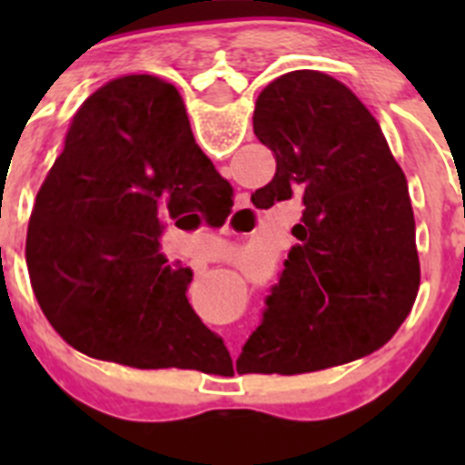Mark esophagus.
<instances>
[{"label": "esophagus", "instance_id": "34e87169", "mask_svg": "<svg viewBox=\"0 0 465 465\" xmlns=\"http://www.w3.org/2000/svg\"><path fill=\"white\" fill-rule=\"evenodd\" d=\"M246 203H249V197H246V195L237 197V204H240V207H246ZM225 232H228V230H225Z\"/></svg>", "mask_w": 465, "mask_h": 465}]
</instances>
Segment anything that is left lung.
I'll list each match as a JSON object with an SVG mask.
<instances>
[{
  "mask_svg": "<svg viewBox=\"0 0 465 465\" xmlns=\"http://www.w3.org/2000/svg\"><path fill=\"white\" fill-rule=\"evenodd\" d=\"M253 133L277 172L252 203L298 195L305 209L237 372L298 375L372 354L419 291L408 179L380 123L338 79L300 69L258 94Z\"/></svg>",
  "mask_w": 465,
  "mask_h": 465,
  "instance_id": "8db88e82",
  "label": "left lung"
}]
</instances>
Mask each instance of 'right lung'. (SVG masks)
Listing matches in <instances>:
<instances>
[{"mask_svg": "<svg viewBox=\"0 0 465 465\" xmlns=\"http://www.w3.org/2000/svg\"><path fill=\"white\" fill-rule=\"evenodd\" d=\"M232 207V188L191 133L174 85L133 74L81 104L41 183L27 268L51 326L93 359L139 371L230 361L186 298L193 270L167 262V221Z\"/></svg>", "mask_w": 465, "mask_h": 465, "instance_id": "right-lung-1", "label": "right lung"}]
</instances>
